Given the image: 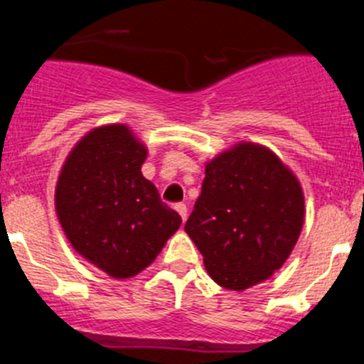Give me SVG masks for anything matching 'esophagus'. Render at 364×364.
Segmentation results:
<instances>
[{"label":"esophagus","instance_id":"1","mask_svg":"<svg viewBox=\"0 0 364 364\" xmlns=\"http://www.w3.org/2000/svg\"><path fill=\"white\" fill-rule=\"evenodd\" d=\"M175 210L178 211V215L182 217V220H186V218H188V205H186L184 202H178V204H175Z\"/></svg>","mask_w":364,"mask_h":364}]
</instances>
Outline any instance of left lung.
Listing matches in <instances>:
<instances>
[{
	"label": "left lung",
	"instance_id": "obj_1",
	"mask_svg": "<svg viewBox=\"0 0 364 364\" xmlns=\"http://www.w3.org/2000/svg\"><path fill=\"white\" fill-rule=\"evenodd\" d=\"M302 222L304 195L294 173L268 147L240 142L205 164L184 230L210 277L242 291L284 264Z\"/></svg>",
	"mask_w": 364,
	"mask_h": 364
}]
</instances>
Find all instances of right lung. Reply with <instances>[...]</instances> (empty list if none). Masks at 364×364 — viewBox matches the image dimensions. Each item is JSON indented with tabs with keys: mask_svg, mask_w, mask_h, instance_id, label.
I'll return each instance as SVG.
<instances>
[{
	"mask_svg": "<svg viewBox=\"0 0 364 364\" xmlns=\"http://www.w3.org/2000/svg\"><path fill=\"white\" fill-rule=\"evenodd\" d=\"M146 156L127 125H102L74 146L58 176L54 200L67 239L114 279L146 269L182 224L140 171Z\"/></svg>",
	"mask_w": 364,
	"mask_h": 364,
	"instance_id": "obj_1",
	"label": "right lung"
}]
</instances>
